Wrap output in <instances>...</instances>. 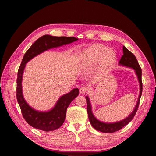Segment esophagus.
<instances>
[{
  "label": "esophagus",
  "mask_w": 156,
  "mask_h": 156,
  "mask_svg": "<svg viewBox=\"0 0 156 156\" xmlns=\"http://www.w3.org/2000/svg\"><path fill=\"white\" fill-rule=\"evenodd\" d=\"M88 87L87 86H83L80 88V94H85L88 91Z\"/></svg>",
  "instance_id": "esophagus-1"
}]
</instances>
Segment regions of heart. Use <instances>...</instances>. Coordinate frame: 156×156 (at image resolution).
<instances>
[{
    "label": "heart",
    "mask_w": 156,
    "mask_h": 156,
    "mask_svg": "<svg viewBox=\"0 0 156 156\" xmlns=\"http://www.w3.org/2000/svg\"><path fill=\"white\" fill-rule=\"evenodd\" d=\"M105 53V58L107 62L112 60L114 58V53L112 50H106L105 47L100 45H94L90 47L84 52L85 56L88 58H97L100 57L102 54Z\"/></svg>",
    "instance_id": "b5f03b06"
}]
</instances>
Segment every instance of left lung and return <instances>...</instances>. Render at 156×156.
Instances as JSON below:
<instances>
[{
	"instance_id": "1",
	"label": "left lung",
	"mask_w": 156,
	"mask_h": 156,
	"mask_svg": "<svg viewBox=\"0 0 156 156\" xmlns=\"http://www.w3.org/2000/svg\"><path fill=\"white\" fill-rule=\"evenodd\" d=\"M123 55L121 57V58L119 61V65L125 66V67L132 68L133 69L135 70V72L138 77L139 83H140V94L139 97L137 101V103L136 105V107L132 113L129 115L128 117H126L122 120L119 121V122H113V123H106L101 122L97 119V118L94 115L93 113L91 111V105L90 103V100L88 96H86V100L87 104V113H88V117L89 119V122H90L91 126L96 129V130L103 132V133H113V132L117 131L120 130L124 126H126L127 124L131 122V120L133 119L134 116H135L137 110L139 107L140 103V99L142 92V69L140 65L137 60L136 56L132 54V53L129 51V50L126 48L125 46H123Z\"/></svg>"
}]
</instances>
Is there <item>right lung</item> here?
Listing matches in <instances>:
<instances>
[{"label":"right lung","mask_w":156,"mask_h":156,"mask_svg":"<svg viewBox=\"0 0 156 156\" xmlns=\"http://www.w3.org/2000/svg\"><path fill=\"white\" fill-rule=\"evenodd\" d=\"M77 40L78 38L75 37H56L44 35L33 43L23 58L17 76V101L23 118L26 122L34 128L44 131H54L60 128L65 121L67 107L71 102L78 96L79 90L78 88H75L69 93L63 95L58 100L54 107L48 112H39L34 109L27 103L23 95L22 78L26 63L47 49L72 43Z\"/></svg>","instance_id":"add662e5"}]
</instances>
